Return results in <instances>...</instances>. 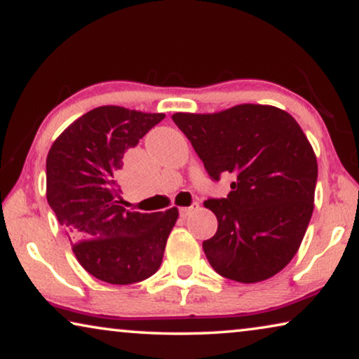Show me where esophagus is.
I'll use <instances>...</instances> for the list:
<instances>
[{
  "mask_svg": "<svg viewBox=\"0 0 359 359\" xmlns=\"http://www.w3.org/2000/svg\"><path fill=\"white\" fill-rule=\"evenodd\" d=\"M198 208H200V205L198 203H194L191 206H184V208H180L179 213H180L182 218H187V216H189L191 211H195V210H198Z\"/></svg>",
  "mask_w": 359,
  "mask_h": 359,
  "instance_id": "34e87169",
  "label": "esophagus"
}]
</instances>
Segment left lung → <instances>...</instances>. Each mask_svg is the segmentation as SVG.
I'll return each mask as SVG.
<instances>
[{
	"mask_svg": "<svg viewBox=\"0 0 359 359\" xmlns=\"http://www.w3.org/2000/svg\"><path fill=\"white\" fill-rule=\"evenodd\" d=\"M172 120L211 177L236 175L228 198L203 203L218 219L203 242L210 265L239 283L271 278L296 255L314 211L317 159L304 131L285 110L260 104Z\"/></svg>",
	"mask_w": 359,
	"mask_h": 359,
	"instance_id": "8db88e82",
	"label": "left lung"
}]
</instances>
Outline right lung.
Returning <instances> with one entry per match:
<instances>
[{
    "label": "right lung",
    "instance_id": "obj_1",
    "mask_svg": "<svg viewBox=\"0 0 359 359\" xmlns=\"http://www.w3.org/2000/svg\"><path fill=\"white\" fill-rule=\"evenodd\" d=\"M165 117L102 105L53 141L47 156V201L81 266L110 285L149 278L163 262L179 210H125L115 174L123 153Z\"/></svg>",
    "mask_w": 359,
    "mask_h": 359
}]
</instances>
